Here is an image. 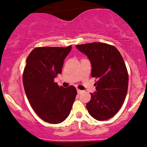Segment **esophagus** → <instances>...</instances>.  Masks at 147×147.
I'll return each mask as SVG.
<instances>
[{
  "instance_id": "esophagus-1",
  "label": "esophagus",
  "mask_w": 147,
  "mask_h": 147,
  "mask_svg": "<svg viewBox=\"0 0 147 147\" xmlns=\"http://www.w3.org/2000/svg\"><path fill=\"white\" fill-rule=\"evenodd\" d=\"M77 92H78V94H82V93L83 92V91H82V90H79V89H77Z\"/></svg>"
}]
</instances>
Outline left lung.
<instances>
[{
    "label": "left lung",
    "instance_id": "8db88e82",
    "mask_svg": "<svg viewBox=\"0 0 147 147\" xmlns=\"http://www.w3.org/2000/svg\"><path fill=\"white\" fill-rule=\"evenodd\" d=\"M92 64V77L97 79L96 92L91 94L86 107L91 116L107 120L119 111L127 95L128 72L123 57L113 45L105 42L77 45Z\"/></svg>",
    "mask_w": 147,
    "mask_h": 147
}]
</instances>
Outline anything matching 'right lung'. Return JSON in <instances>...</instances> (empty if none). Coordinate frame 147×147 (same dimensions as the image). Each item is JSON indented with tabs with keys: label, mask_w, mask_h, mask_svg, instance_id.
Returning a JSON list of instances; mask_svg holds the SVG:
<instances>
[{
	"label": "right lung",
	"mask_w": 147,
	"mask_h": 147,
	"mask_svg": "<svg viewBox=\"0 0 147 147\" xmlns=\"http://www.w3.org/2000/svg\"><path fill=\"white\" fill-rule=\"evenodd\" d=\"M71 48L36 47L26 59L23 72L25 93L36 115L49 123H60L68 117L77 94L72 85L64 88L54 82Z\"/></svg>",
	"instance_id": "right-lung-1"
}]
</instances>
